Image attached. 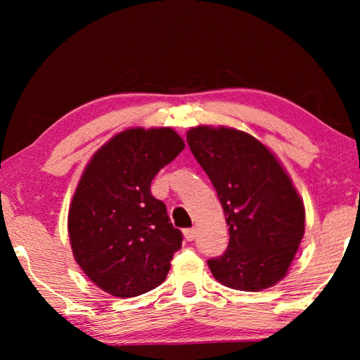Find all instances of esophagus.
<instances>
[{
  "mask_svg": "<svg viewBox=\"0 0 360 360\" xmlns=\"http://www.w3.org/2000/svg\"><path fill=\"white\" fill-rule=\"evenodd\" d=\"M184 236H186L187 241H193L195 236H197V230H195V229H186L184 230Z\"/></svg>",
  "mask_w": 360,
  "mask_h": 360,
  "instance_id": "34e87169",
  "label": "esophagus"
}]
</instances>
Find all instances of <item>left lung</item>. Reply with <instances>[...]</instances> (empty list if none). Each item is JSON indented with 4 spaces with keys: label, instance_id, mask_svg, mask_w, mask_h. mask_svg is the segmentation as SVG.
<instances>
[{
    "label": "left lung",
    "instance_id": "left-lung-1",
    "mask_svg": "<svg viewBox=\"0 0 360 360\" xmlns=\"http://www.w3.org/2000/svg\"><path fill=\"white\" fill-rule=\"evenodd\" d=\"M187 143L208 174L229 225L227 251L208 260L227 288L257 292L285 276L304 233L300 195L275 154L249 133L195 127Z\"/></svg>",
    "mask_w": 360,
    "mask_h": 360
}]
</instances>
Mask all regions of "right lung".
Returning a JSON list of instances; mask_svg holds the SVG:
<instances>
[{"label": "right lung", "instance_id": "1", "mask_svg": "<svg viewBox=\"0 0 360 360\" xmlns=\"http://www.w3.org/2000/svg\"><path fill=\"white\" fill-rule=\"evenodd\" d=\"M173 129H129L95 152L72 197L68 233L75 259L100 289L130 298L160 285L182 233L150 182L178 157Z\"/></svg>", "mask_w": 360, "mask_h": 360}]
</instances>
